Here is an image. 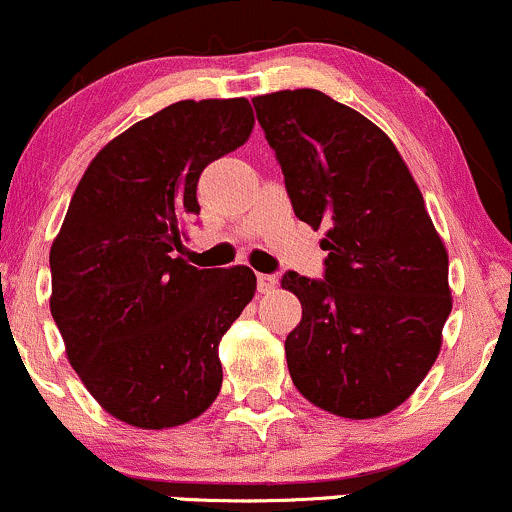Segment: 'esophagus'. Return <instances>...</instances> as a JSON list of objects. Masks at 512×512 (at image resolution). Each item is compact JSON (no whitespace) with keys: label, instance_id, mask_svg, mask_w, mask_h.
I'll use <instances>...</instances> for the list:
<instances>
[{"label":"esophagus","instance_id":"34e87169","mask_svg":"<svg viewBox=\"0 0 512 512\" xmlns=\"http://www.w3.org/2000/svg\"><path fill=\"white\" fill-rule=\"evenodd\" d=\"M274 286H277V277H274V274H257V289H260L262 294L274 291Z\"/></svg>","mask_w":512,"mask_h":512}]
</instances>
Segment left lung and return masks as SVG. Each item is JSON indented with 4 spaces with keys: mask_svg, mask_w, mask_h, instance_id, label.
Segmentation results:
<instances>
[{
    "mask_svg": "<svg viewBox=\"0 0 512 512\" xmlns=\"http://www.w3.org/2000/svg\"><path fill=\"white\" fill-rule=\"evenodd\" d=\"M252 104L294 213L328 228L323 279L282 277L303 308L284 342L294 386L342 418L389 413L435 364L452 311L423 194L389 136L328 94L286 89Z\"/></svg>",
    "mask_w": 512,
    "mask_h": 512,
    "instance_id": "1",
    "label": "left lung"
}]
</instances>
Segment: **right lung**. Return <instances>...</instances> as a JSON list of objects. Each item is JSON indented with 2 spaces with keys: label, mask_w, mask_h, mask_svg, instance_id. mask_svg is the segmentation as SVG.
I'll return each instance as SVG.
<instances>
[{
  "label": "right lung",
  "mask_w": 512,
  "mask_h": 512,
  "mask_svg": "<svg viewBox=\"0 0 512 512\" xmlns=\"http://www.w3.org/2000/svg\"><path fill=\"white\" fill-rule=\"evenodd\" d=\"M255 126L247 99L177 101L99 150L50 247V313L67 359L133 428L189 423L216 401L221 342L255 296L250 267L179 257L196 184Z\"/></svg>",
  "instance_id": "add662e5"
}]
</instances>
